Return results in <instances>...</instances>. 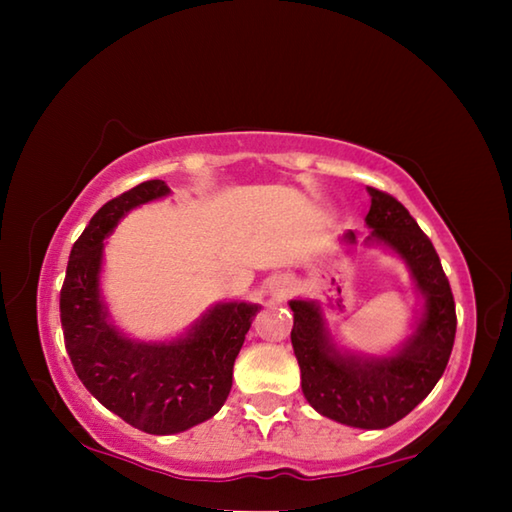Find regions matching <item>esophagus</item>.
Returning a JSON list of instances; mask_svg holds the SVG:
<instances>
[{
    "instance_id": "esophagus-1",
    "label": "esophagus",
    "mask_w": 512,
    "mask_h": 512,
    "mask_svg": "<svg viewBox=\"0 0 512 512\" xmlns=\"http://www.w3.org/2000/svg\"><path fill=\"white\" fill-rule=\"evenodd\" d=\"M287 282H284V280H277L275 282V287H273V296L275 298H284V296H287Z\"/></svg>"
}]
</instances>
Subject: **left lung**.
<instances>
[{
	"label": "left lung",
	"mask_w": 512,
	"mask_h": 512,
	"mask_svg": "<svg viewBox=\"0 0 512 512\" xmlns=\"http://www.w3.org/2000/svg\"><path fill=\"white\" fill-rule=\"evenodd\" d=\"M366 244H381L404 259L424 309L413 334L388 357L336 350L314 300H291V343L302 393L329 420L357 429H386L427 397L447 368L456 336V307L436 248L409 210L391 194L368 187ZM345 244H357L354 232Z\"/></svg>",
	"instance_id": "left-lung-1"
}]
</instances>
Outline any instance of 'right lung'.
Segmentation results:
<instances>
[{"mask_svg": "<svg viewBox=\"0 0 512 512\" xmlns=\"http://www.w3.org/2000/svg\"><path fill=\"white\" fill-rule=\"evenodd\" d=\"M169 192L164 180H146L103 205L76 239L60 289V323L76 375L108 411L153 436L180 433L219 413L259 309L221 302L187 334L162 343L128 339L112 323L99 289L103 239L133 207Z\"/></svg>", "mask_w": 512, "mask_h": 512, "instance_id": "1", "label": "right lung"}]
</instances>
